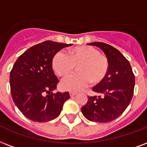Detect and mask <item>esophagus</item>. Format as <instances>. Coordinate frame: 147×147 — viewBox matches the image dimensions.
Returning <instances> with one entry per match:
<instances>
[{
    "instance_id": "obj_1",
    "label": "esophagus",
    "mask_w": 147,
    "mask_h": 147,
    "mask_svg": "<svg viewBox=\"0 0 147 147\" xmlns=\"http://www.w3.org/2000/svg\"><path fill=\"white\" fill-rule=\"evenodd\" d=\"M69 94H70V96H71V97H74V96L77 95V93H76V92H70Z\"/></svg>"
}]
</instances>
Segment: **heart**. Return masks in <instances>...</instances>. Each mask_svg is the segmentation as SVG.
Segmentation results:
<instances>
[{
    "mask_svg": "<svg viewBox=\"0 0 147 147\" xmlns=\"http://www.w3.org/2000/svg\"><path fill=\"white\" fill-rule=\"evenodd\" d=\"M54 71L59 76H69L78 66V74L71 75L61 82L65 90L78 92L89 84L99 83L106 78L109 68L108 57L100 54L96 48L88 45L76 47L69 51V55L63 51L55 54L51 61Z\"/></svg>",
    "mask_w": 147,
    "mask_h": 147,
    "instance_id": "obj_1",
    "label": "heart"
}]
</instances>
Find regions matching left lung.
<instances>
[{"label":"left lung","mask_w":147,"mask_h":147,"mask_svg":"<svg viewBox=\"0 0 147 147\" xmlns=\"http://www.w3.org/2000/svg\"><path fill=\"white\" fill-rule=\"evenodd\" d=\"M100 48L109 61L106 78L94 86L92 91L98 96H88L82 113L87 119L108 123L117 119L126 110L133 98L135 76L129 61L114 47L103 42L88 44Z\"/></svg>","instance_id":"1"}]
</instances>
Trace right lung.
I'll list each match as a JSON object with an SVG mask.
<instances>
[{
  "label": "right lung",
  "mask_w": 147,
  "mask_h": 147,
  "mask_svg": "<svg viewBox=\"0 0 147 147\" xmlns=\"http://www.w3.org/2000/svg\"><path fill=\"white\" fill-rule=\"evenodd\" d=\"M71 45L43 41L24 51L14 64L10 72L11 96L29 119L41 123L52 120L70 98L68 92L53 93L59 81L51 61L56 52Z\"/></svg>",
  "instance_id": "right-lung-1"
}]
</instances>
